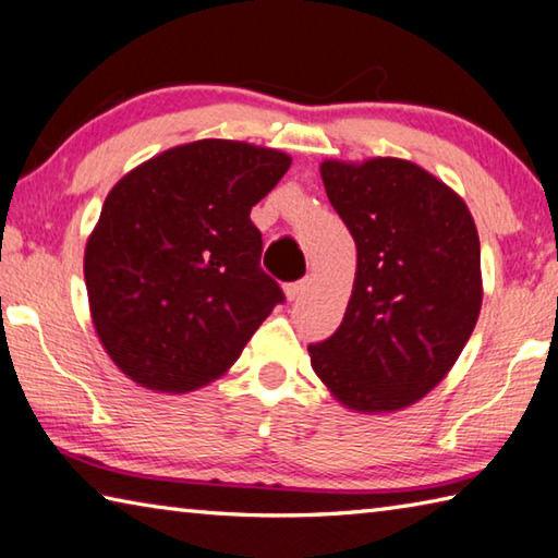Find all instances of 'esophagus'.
<instances>
[{"label": "esophagus", "instance_id": "1", "mask_svg": "<svg viewBox=\"0 0 558 558\" xmlns=\"http://www.w3.org/2000/svg\"><path fill=\"white\" fill-rule=\"evenodd\" d=\"M310 286L307 280H298V282H288L286 286V298L292 302V300H298L302 292H305V288Z\"/></svg>", "mask_w": 558, "mask_h": 558}]
</instances>
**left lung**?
<instances>
[{
    "mask_svg": "<svg viewBox=\"0 0 558 558\" xmlns=\"http://www.w3.org/2000/svg\"><path fill=\"white\" fill-rule=\"evenodd\" d=\"M356 241L339 329L310 361L343 408L398 412L447 378L481 314V241L465 202L402 158L319 166Z\"/></svg>",
    "mask_w": 558,
    "mask_h": 558,
    "instance_id": "8db88e82",
    "label": "left lung"
}]
</instances>
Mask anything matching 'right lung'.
Returning <instances> with one entry per match:
<instances>
[{"label": "right lung", "instance_id": "add662e5", "mask_svg": "<svg viewBox=\"0 0 558 558\" xmlns=\"http://www.w3.org/2000/svg\"><path fill=\"white\" fill-rule=\"evenodd\" d=\"M290 163L276 148L202 138L109 190L85 286L99 341L141 388L190 392L225 376L282 302L248 215Z\"/></svg>", "mask_w": 558, "mask_h": 558}]
</instances>
